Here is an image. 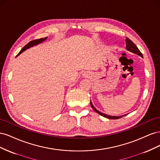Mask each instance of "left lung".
<instances>
[{
	"label": "left lung",
	"mask_w": 160,
	"mask_h": 160,
	"mask_svg": "<svg viewBox=\"0 0 160 160\" xmlns=\"http://www.w3.org/2000/svg\"><path fill=\"white\" fill-rule=\"evenodd\" d=\"M125 44H126V49L130 51H132L134 53H135V54H138L139 55V56H141L142 57H143V55L142 54V52H140V51L138 49V48L137 47V46L135 45L134 43L131 41L129 38L126 37V38H125ZM90 104H91V106L92 107V108L93 109V110L95 111L96 113H99V115L103 116V117L106 118H108V119H119V118H122L123 117H124V116L125 115H121V116H111V115H106V114H104L103 113L100 112V111H99L98 110H97L95 108L94 106L93 105V104H92L91 101L90 102Z\"/></svg>",
	"instance_id": "obj_1"
}]
</instances>
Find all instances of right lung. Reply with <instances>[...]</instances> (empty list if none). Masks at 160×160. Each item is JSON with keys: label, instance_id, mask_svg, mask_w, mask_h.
Here are the masks:
<instances>
[{"label": "right lung", "instance_id": "obj_1", "mask_svg": "<svg viewBox=\"0 0 160 160\" xmlns=\"http://www.w3.org/2000/svg\"><path fill=\"white\" fill-rule=\"evenodd\" d=\"M47 37L41 38H38V39H35V40H33V41H30L29 42L27 43V44L22 48V49H21V51L18 52V54L17 55V56H18V55H20L21 53L22 52L24 51H25L26 49H28V48H30V47H32V46H34V45H36L39 44V43L42 42V41H45V40L47 39Z\"/></svg>", "mask_w": 160, "mask_h": 160}]
</instances>
